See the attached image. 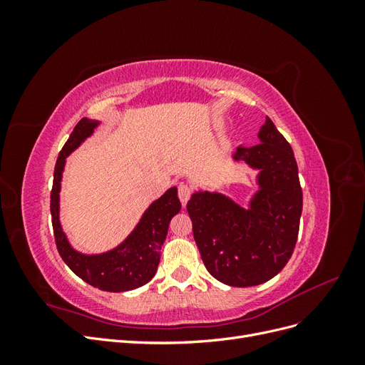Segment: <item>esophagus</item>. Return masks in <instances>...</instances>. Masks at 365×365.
Instances as JSON below:
<instances>
[{
  "instance_id": "34e87169",
  "label": "esophagus",
  "mask_w": 365,
  "mask_h": 365,
  "mask_svg": "<svg viewBox=\"0 0 365 365\" xmlns=\"http://www.w3.org/2000/svg\"><path fill=\"white\" fill-rule=\"evenodd\" d=\"M178 196H180L181 204L185 205L187 201H189L190 196H192V187H190L189 184L181 182V184L178 185Z\"/></svg>"
}]
</instances>
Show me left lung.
<instances>
[{"label":"left lung","mask_w":365,"mask_h":365,"mask_svg":"<svg viewBox=\"0 0 365 365\" xmlns=\"http://www.w3.org/2000/svg\"><path fill=\"white\" fill-rule=\"evenodd\" d=\"M259 145L240 146L235 161L257 169L259 190L244 208L225 195L196 192L187 202L193 237L207 271L236 288L268 282L291 259L303 192L292 148L267 117Z\"/></svg>","instance_id":"obj_1"}]
</instances>
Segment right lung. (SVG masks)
Listing matches in <instances>:
<instances>
[{
    "label": "right lung",
    "mask_w": 365,
    "mask_h": 365,
    "mask_svg": "<svg viewBox=\"0 0 365 365\" xmlns=\"http://www.w3.org/2000/svg\"><path fill=\"white\" fill-rule=\"evenodd\" d=\"M98 126L97 120L82 118L73 129L54 165L53 189L50 195V212L54 240L62 260L88 284L108 292H123L146 284L157 272L160 250L168 236L170 219L180 213L178 190L172 187L160 200L153 201L141 216L134 231L121 244L108 252L82 254L76 251L62 231L59 222V192L65 158L93 135Z\"/></svg>",
    "instance_id": "add662e5"
}]
</instances>
